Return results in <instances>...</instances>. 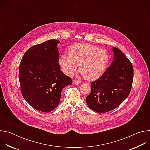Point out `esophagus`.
<instances>
[{
    "instance_id": "1",
    "label": "esophagus",
    "mask_w": 150,
    "mask_h": 150,
    "mask_svg": "<svg viewBox=\"0 0 150 150\" xmlns=\"http://www.w3.org/2000/svg\"><path fill=\"white\" fill-rule=\"evenodd\" d=\"M80 83H81V82L79 81L77 79H74L73 80V83L75 84V85H78V84H79Z\"/></svg>"
}]
</instances>
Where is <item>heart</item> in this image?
<instances>
[{
    "instance_id": "heart-1",
    "label": "heart",
    "mask_w": 150,
    "mask_h": 150,
    "mask_svg": "<svg viewBox=\"0 0 150 150\" xmlns=\"http://www.w3.org/2000/svg\"><path fill=\"white\" fill-rule=\"evenodd\" d=\"M109 54L103 48L88 43L71 46L68 54L63 53L59 59L62 71L68 76L73 75L79 64V70L87 80H95L104 72L109 62Z\"/></svg>"
}]
</instances>
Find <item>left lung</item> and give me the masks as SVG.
<instances>
[{
	"label": "left lung",
	"instance_id": "8db88e82",
	"mask_svg": "<svg viewBox=\"0 0 150 150\" xmlns=\"http://www.w3.org/2000/svg\"><path fill=\"white\" fill-rule=\"evenodd\" d=\"M113 60L110 67L97 80L91 83V93L86 100L93 110L98 113L111 111L129 96L133 81L131 62L118 48L113 47Z\"/></svg>",
	"mask_w": 150,
	"mask_h": 150
}]
</instances>
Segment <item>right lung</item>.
<instances>
[{
	"instance_id": "obj_1",
	"label": "right lung",
	"mask_w": 150,
	"mask_h": 150,
	"mask_svg": "<svg viewBox=\"0 0 150 150\" xmlns=\"http://www.w3.org/2000/svg\"><path fill=\"white\" fill-rule=\"evenodd\" d=\"M57 40H49L30 47L24 54L19 69L21 91L33 108L50 112L59 105L61 92L72 79L61 71Z\"/></svg>"
}]
</instances>
